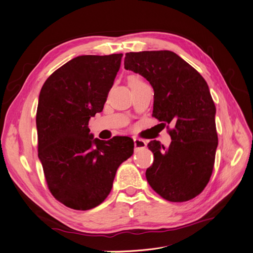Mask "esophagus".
Wrapping results in <instances>:
<instances>
[{"label":"esophagus","mask_w":253,"mask_h":253,"mask_svg":"<svg viewBox=\"0 0 253 253\" xmlns=\"http://www.w3.org/2000/svg\"><path fill=\"white\" fill-rule=\"evenodd\" d=\"M134 145L136 149H144L145 147H147V142H145L144 140L140 139V138H134Z\"/></svg>","instance_id":"esophagus-1"}]
</instances>
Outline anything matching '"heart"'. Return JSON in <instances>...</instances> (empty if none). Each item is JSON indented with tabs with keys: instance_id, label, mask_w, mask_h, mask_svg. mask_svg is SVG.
I'll return each mask as SVG.
<instances>
[{
	"instance_id": "1",
	"label": "heart",
	"mask_w": 253,
	"mask_h": 253,
	"mask_svg": "<svg viewBox=\"0 0 253 253\" xmlns=\"http://www.w3.org/2000/svg\"><path fill=\"white\" fill-rule=\"evenodd\" d=\"M127 82H128V85H129V86H132V85H135V84L141 83V82H142V80L138 77V76L132 75V76H129V77L127 78Z\"/></svg>"
}]
</instances>
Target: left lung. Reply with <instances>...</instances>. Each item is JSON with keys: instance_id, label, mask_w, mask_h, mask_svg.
Wrapping results in <instances>:
<instances>
[{"instance_id": "obj_1", "label": "left lung", "mask_w": 253, "mask_h": 253, "mask_svg": "<svg viewBox=\"0 0 253 253\" xmlns=\"http://www.w3.org/2000/svg\"><path fill=\"white\" fill-rule=\"evenodd\" d=\"M125 68L150 82L154 89L152 116L168 125L172 139L169 148L156 140L148 143L154 155L145 171L149 185L169 202L192 200L208 185L218 143L216 109L208 84L170 50L126 52Z\"/></svg>"}]
</instances>
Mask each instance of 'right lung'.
Returning <instances> with one entry per match:
<instances>
[{"label": "right lung", "instance_id": "add662e5", "mask_svg": "<svg viewBox=\"0 0 253 253\" xmlns=\"http://www.w3.org/2000/svg\"><path fill=\"white\" fill-rule=\"evenodd\" d=\"M122 53L79 56L44 82L37 109L38 156L47 187L58 202L89 210L110 194L118 167L131 157L134 141L89 134L88 120L103 105L120 68Z\"/></svg>", "mask_w": 253, "mask_h": 253}]
</instances>
